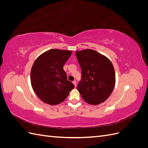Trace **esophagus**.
Here are the masks:
<instances>
[{
	"label": "esophagus",
	"mask_w": 148,
	"mask_h": 148,
	"mask_svg": "<svg viewBox=\"0 0 148 148\" xmlns=\"http://www.w3.org/2000/svg\"><path fill=\"white\" fill-rule=\"evenodd\" d=\"M73 84L75 85V86H77V82H76V81H73Z\"/></svg>",
	"instance_id": "34e87169"
}]
</instances>
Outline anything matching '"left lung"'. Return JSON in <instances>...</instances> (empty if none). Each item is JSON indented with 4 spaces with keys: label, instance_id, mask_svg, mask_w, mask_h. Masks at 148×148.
<instances>
[{
    "label": "left lung",
    "instance_id": "8db88e82",
    "mask_svg": "<svg viewBox=\"0 0 148 148\" xmlns=\"http://www.w3.org/2000/svg\"><path fill=\"white\" fill-rule=\"evenodd\" d=\"M82 79L77 89L85 102L98 105L105 101L115 84L114 66L109 59L91 49L76 52Z\"/></svg>",
    "mask_w": 148,
    "mask_h": 148
}]
</instances>
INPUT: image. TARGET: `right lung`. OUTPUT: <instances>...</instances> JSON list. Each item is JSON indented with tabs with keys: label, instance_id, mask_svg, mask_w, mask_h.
I'll use <instances>...</instances> for the list:
<instances>
[{
	"label": "right lung",
	"instance_id": "obj_1",
	"mask_svg": "<svg viewBox=\"0 0 148 148\" xmlns=\"http://www.w3.org/2000/svg\"><path fill=\"white\" fill-rule=\"evenodd\" d=\"M71 51L51 49L38 57L31 70V86L44 102L57 105L63 102L75 88L67 79L63 67Z\"/></svg>",
	"mask_w": 148,
	"mask_h": 148
}]
</instances>
